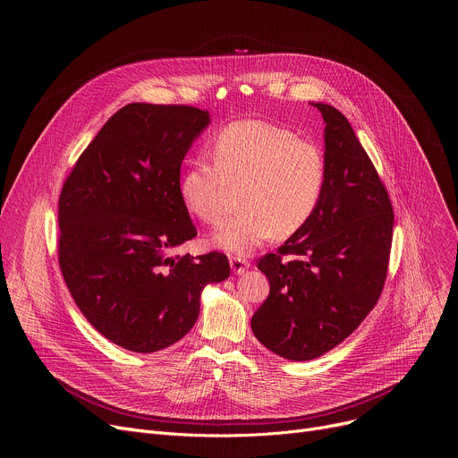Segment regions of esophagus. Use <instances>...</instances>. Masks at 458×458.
Wrapping results in <instances>:
<instances>
[{
    "label": "esophagus",
    "instance_id": "1",
    "mask_svg": "<svg viewBox=\"0 0 458 458\" xmlns=\"http://www.w3.org/2000/svg\"><path fill=\"white\" fill-rule=\"evenodd\" d=\"M230 267L235 276H242L250 268V263L242 257H230Z\"/></svg>",
    "mask_w": 458,
    "mask_h": 458
}]
</instances>
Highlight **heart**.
Masks as SVG:
<instances>
[{
	"mask_svg": "<svg viewBox=\"0 0 458 458\" xmlns=\"http://www.w3.org/2000/svg\"><path fill=\"white\" fill-rule=\"evenodd\" d=\"M214 163L195 159L179 191L186 210L207 225L221 217L226 186H244L237 217L223 223L210 242L246 255L272 237H290L315 214L326 182L322 150L292 130L265 121H237L212 143Z\"/></svg>",
	"mask_w": 458,
	"mask_h": 458,
	"instance_id": "obj_1",
	"label": "heart"
}]
</instances>
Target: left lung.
Returning a JSON list of instances; mask_svg holds the SVG:
<instances>
[{
    "mask_svg": "<svg viewBox=\"0 0 458 458\" xmlns=\"http://www.w3.org/2000/svg\"><path fill=\"white\" fill-rule=\"evenodd\" d=\"M310 105L324 119V191L279 253L259 260L270 295L251 317L257 341L288 360L317 359L359 328L380 297L394 235L387 191L350 121Z\"/></svg>",
    "mask_w": 458,
    "mask_h": 458,
    "instance_id": "1",
    "label": "left lung"
}]
</instances>
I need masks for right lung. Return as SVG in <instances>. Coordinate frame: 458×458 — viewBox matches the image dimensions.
<instances>
[{"instance_id":"1","label":"right lung","mask_w":458,"mask_h":458,"mask_svg":"<svg viewBox=\"0 0 458 458\" xmlns=\"http://www.w3.org/2000/svg\"><path fill=\"white\" fill-rule=\"evenodd\" d=\"M210 124L184 105L130 103L80 156L59 195V267L78 308L114 344L154 353L182 339L201 292L230 276L225 253L174 255L198 235L181 163Z\"/></svg>"}]
</instances>
